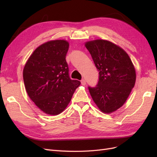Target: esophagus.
Masks as SVG:
<instances>
[{
	"instance_id": "esophagus-1",
	"label": "esophagus",
	"mask_w": 157,
	"mask_h": 157,
	"mask_svg": "<svg viewBox=\"0 0 157 157\" xmlns=\"http://www.w3.org/2000/svg\"><path fill=\"white\" fill-rule=\"evenodd\" d=\"M81 84L83 85V86H84V85L86 84V80H85L84 79H82V80H81Z\"/></svg>"
}]
</instances>
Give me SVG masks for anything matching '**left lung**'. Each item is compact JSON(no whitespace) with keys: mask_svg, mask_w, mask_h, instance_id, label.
<instances>
[{"mask_svg":"<svg viewBox=\"0 0 157 157\" xmlns=\"http://www.w3.org/2000/svg\"><path fill=\"white\" fill-rule=\"evenodd\" d=\"M99 71L95 87L88 86L94 101L105 113L122 107L134 88L136 74L129 56L121 47L105 40L85 43Z\"/></svg>","mask_w":157,"mask_h":157,"instance_id":"obj_1","label":"left lung"}]
</instances>
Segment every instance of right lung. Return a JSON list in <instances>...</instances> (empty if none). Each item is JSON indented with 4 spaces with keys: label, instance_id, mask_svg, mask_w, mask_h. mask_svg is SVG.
<instances>
[{
    "label": "right lung",
    "instance_id": "1",
    "mask_svg": "<svg viewBox=\"0 0 157 157\" xmlns=\"http://www.w3.org/2000/svg\"><path fill=\"white\" fill-rule=\"evenodd\" d=\"M69 46L64 40L42 44L33 52L23 69L28 96L48 115H57L63 111L80 84L69 77L65 59Z\"/></svg>",
    "mask_w": 157,
    "mask_h": 157
}]
</instances>
